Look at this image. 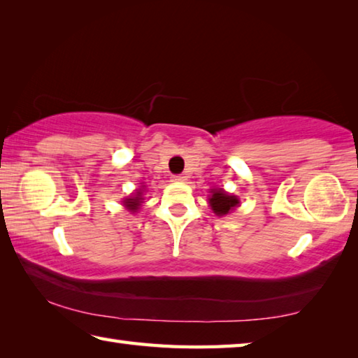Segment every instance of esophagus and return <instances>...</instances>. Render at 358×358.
<instances>
[{
  "instance_id": "obj_1",
  "label": "esophagus",
  "mask_w": 358,
  "mask_h": 358,
  "mask_svg": "<svg viewBox=\"0 0 358 358\" xmlns=\"http://www.w3.org/2000/svg\"><path fill=\"white\" fill-rule=\"evenodd\" d=\"M172 181H175V183H185L186 177H185V175H173Z\"/></svg>"
}]
</instances>
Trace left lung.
<instances>
[{"mask_svg":"<svg viewBox=\"0 0 358 358\" xmlns=\"http://www.w3.org/2000/svg\"><path fill=\"white\" fill-rule=\"evenodd\" d=\"M211 194L213 196L208 200H210L213 213L217 214V216H225L239 205V199L236 196H230L224 189H211Z\"/></svg>","mask_w":358,"mask_h":358,"instance_id":"obj_1","label":"left lung"}]
</instances>
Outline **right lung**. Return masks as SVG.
Returning <instances> with one entry per match:
<instances>
[{"mask_svg":"<svg viewBox=\"0 0 358 358\" xmlns=\"http://www.w3.org/2000/svg\"><path fill=\"white\" fill-rule=\"evenodd\" d=\"M142 191H144V187H141V189L136 191L133 196H129L123 200V205H125L127 210H129L131 213H136L139 210V206L142 205V200H144V197H142Z\"/></svg>","mask_w":358,"mask_h":358,"instance_id":"1","label":"right lung"}]
</instances>
